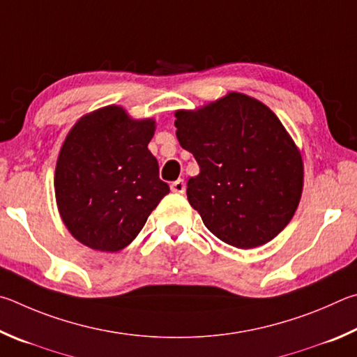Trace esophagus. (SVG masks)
Instances as JSON below:
<instances>
[{
  "mask_svg": "<svg viewBox=\"0 0 357 357\" xmlns=\"http://www.w3.org/2000/svg\"><path fill=\"white\" fill-rule=\"evenodd\" d=\"M185 188H186V186H185V182H183L182 178H178L177 182H174V183L171 185V190H172L174 192H178V195H183Z\"/></svg>",
  "mask_w": 357,
  "mask_h": 357,
  "instance_id": "esophagus-1",
  "label": "esophagus"
}]
</instances>
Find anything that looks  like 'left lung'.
Here are the masks:
<instances>
[{
    "label": "left lung",
    "instance_id": "1",
    "mask_svg": "<svg viewBox=\"0 0 357 357\" xmlns=\"http://www.w3.org/2000/svg\"><path fill=\"white\" fill-rule=\"evenodd\" d=\"M177 139L201 172L188 180V201L211 234L251 249L291 221L304 185L303 156L279 117L241 92L196 109L175 111Z\"/></svg>",
    "mask_w": 357,
    "mask_h": 357
}]
</instances>
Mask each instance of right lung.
<instances>
[{"instance_id":"right-lung-1","label":"right lung","mask_w":357,"mask_h":357,"mask_svg":"<svg viewBox=\"0 0 357 357\" xmlns=\"http://www.w3.org/2000/svg\"><path fill=\"white\" fill-rule=\"evenodd\" d=\"M152 117L133 119L119 105L79 117L56 161V205L68 232L81 245L117 252L141 232L169 192L150 153Z\"/></svg>"}]
</instances>
